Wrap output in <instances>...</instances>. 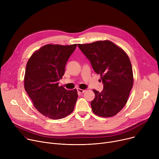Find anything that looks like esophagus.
I'll list each match as a JSON object with an SVG mask.
<instances>
[{"label": "esophagus", "instance_id": "esophagus-1", "mask_svg": "<svg viewBox=\"0 0 159 159\" xmlns=\"http://www.w3.org/2000/svg\"><path fill=\"white\" fill-rule=\"evenodd\" d=\"M77 91H78V92L80 93H84L85 91H86L85 89H80V88H78Z\"/></svg>", "mask_w": 159, "mask_h": 159}]
</instances>
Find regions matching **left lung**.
<instances>
[{"label":"left lung","instance_id":"1","mask_svg":"<svg viewBox=\"0 0 159 159\" xmlns=\"http://www.w3.org/2000/svg\"><path fill=\"white\" fill-rule=\"evenodd\" d=\"M95 73L101 75L104 84L101 92L93 89L91 102L93 112L102 117L117 114L126 105L133 84L132 66L124 50L110 40L79 44Z\"/></svg>","mask_w":159,"mask_h":159}]
</instances>
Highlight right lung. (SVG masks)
I'll list each match as a JSON object with an SVG mask.
<instances>
[{
    "label": "right lung",
    "instance_id": "obj_1",
    "mask_svg": "<svg viewBox=\"0 0 159 159\" xmlns=\"http://www.w3.org/2000/svg\"><path fill=\"white\" fill-rule=\"evenodd\" d=\"M77 44H46L33 53L24 75V88L36 109L52 119L66 117L74 110L78 98L76 89L58 86L65 66Z\"/></svg>",
    "mask_w": 159,
    "mask_h": 159
}]
</instances>
